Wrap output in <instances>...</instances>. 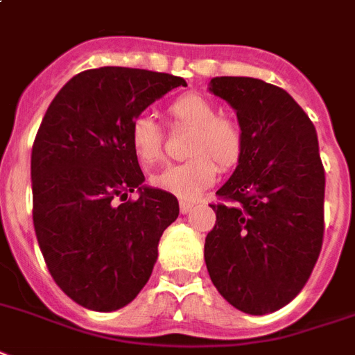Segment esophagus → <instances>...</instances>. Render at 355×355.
<instances>
[{"label": "esophagus", "mask_w": 355, "mask_h": 355, "mask_svg": "<svg viewBox=\"0 0 355 355\" xmlns=\"http://www.w3.org/2000/svg\"><path fill=\"white\" fill-rule=\"evenodd\" d=\"M192 207H194V203L192 201H180V210L181 214H187L192 210Z\"/></svg>", "instance_id": "esophagus-1"}]
</instances>
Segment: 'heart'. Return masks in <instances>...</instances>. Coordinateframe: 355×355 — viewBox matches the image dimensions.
Returning <instances> with one entry per match:
<instances>
[{"mask_svg":"<svg viewBox=\"0 0 355 355\" xmlns=\"http://www.w3.org/2000/svg\"><path fill=\"white\" fill-rule=\"evenodd\" d=\"M175 125L192 128L187 154L190 159L171 165L150 178L156 189L181 199L198 198L216 181L218 163L232 168L243 152L241 128L232 119L218 116V107L201 94H183L168 105ZM130 145L143 166L163 159V130L150 116H137L130 127Z\"/></svg>","mask_w":355,"mask_h":355,"instance_id":"b5f03b06","label":"heart"}]
</instances>
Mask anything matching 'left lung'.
<instances>
[{"instance_id":"8db88e82","label":"left lung","mask_w":355,"mask_h":355,"mask_svg":"<svg viewBox=\"0 0 355 355\" xmlns=\"http://www.w3.org/2000/svg\"><path fill=\"white\" fill-rule=\"evenodd\" d=\"M236 110L243 152L210 205L205 239L214 286L245 314L276 312L300 294L323 245L324 171L315 128L286 90L256 78L210 79Z\"/></svg>"}]
</instances>
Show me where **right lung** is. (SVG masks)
<instances>
[{
    "instance_id": "add662e5",
    "label": "right lung",
    "mask_w": 355,
    "mask_h": 355,
    "mask_svg": "<svg viewBox=\"0 0 355 355\" xmlns=\"http://www.w3.org/2000/svg\"><path fill=\"white\" fill-rule=\"evenodd\" d=\"M175 87H187L184 79L152 70H85L41 121L31 157L34 230L55 285L85 309L130 303L180 214L174 196L143 184L130 145L134 119ZM134 189L136 202L126 199Z\"/></svg>"
}]
</instances>
